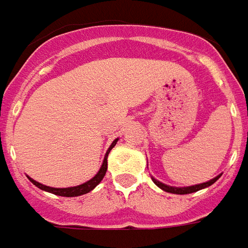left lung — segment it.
<instances>
[{"label":"left lung","mask_w":248,"mask_h":248,"mask_svg":"<svg viewBox=\"0 0 248 248\" xmlns=\"http://www.w3.org/2000/svg\"><path fill=\"white\" fill-rule=\"evenodd\" d=\"M220 177V175H218ZM218 177L216 178L211 179V181H208V182H204V184H200V185H194V186H187V187H173V186H167L165 184H162L159 181H156V179H154V184L156 186H159L162 190H165V192L169 193H174V194H189V193H194L197 192V190H201V189H204V187H208V186H211L212 184H215L216 181L218 179Z\"/></svg>","instance_id":"8db88e82"}]
</instances>
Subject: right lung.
<instances>
[{"instance_id":"obj_1","label":"right lung","mask_w":248,"mask_h":248,"mask_svg":"<svg viewBox=\"0 0 248 248\" xmlns=\"http://www.w3.org/2000/svg\"><path fill=\"white\" fill-rule=\"evenodd\" d=\"M116 143H117V139L110 144L109 147V150L107 151V155H105V158H104V162H102V166L100 169V171L95 174L93 178L88 181V182H85V184H82V185L78 186H73V187H66V189H56V187H49V186L42 185V184H39V182H36L35 179L30 178V181L36 185L39 189H42V190H46V192L52 193V194H56V196H62V197H75V196H81V194H85V193H89L90 190H93L95 186L98 185L100 182L104 178V175L107 173V169H108V154L109 151L116 146Z\"/></svg>"}]
</instances>
